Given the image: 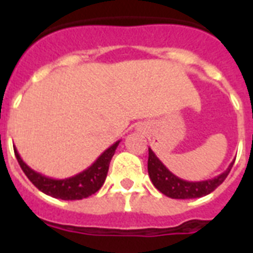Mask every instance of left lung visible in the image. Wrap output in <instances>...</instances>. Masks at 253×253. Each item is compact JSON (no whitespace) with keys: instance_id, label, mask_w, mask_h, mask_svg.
<instances>
[{"instance_id":"obj_1","label":"left lung","mask_w":253,"mask_h":253,"mask_svg":"<svg viewBox=\"0 0 253 253\" xmlns=\"http://www.w3.org/2000/svg\"><path fill=\"white\" fill-rule=\"evenodd\" d=\"M235 162V160H234ZM234 162L219 176L205 181H186L173 174L162 163V160L148 148V174L152 184L159 192L174 200H190L208 196L219 186L231 170Z\"/></svg>"}]
</instances>
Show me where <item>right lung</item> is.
<instances>
[{
  "instance_id": "add662e5",
  "label": "right lung",
  "mask_w": 253,
  "mask_h": 253,
  "mask_svg": "<svg viewBox=\"0 0 253 253\" xmlns=\"http://www.w3.org/2000/svg\"><path fill=\"white\" fill-rule=\"evenodd\" d=\"M119 142L121 140L115 142L113 146L103 151L102 154L99 155V158L89 168L77 173L75 176L68 177V178H61V180L51 178V177L44 176V174L30 168L22 160L17 148H14V154H15V158H17L18 163H19V166L27 176V178L41 192H43L47 196L53 197V198H59V200H83V198H86V197L94 194L95 192H98L101 189V186L106 180L111 158L114 156Z\"/></svg>"
}]
</instances>
